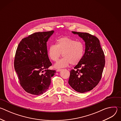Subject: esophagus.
<instances>
[{"instance_id": "1", "label": "esophagus", "mask_w": 121, "mask_h": 121, "mask_svg": "<svg viewBox=\"0 0 121 121\" xmlns=\"http://www.w3.org/2000/svg\"><path fill=\"white\" fill-rule=\"evenodd\" d=\"M61 70H62L61 69H57L56 71V72H60Z\"/></svg>"}]
</instances>
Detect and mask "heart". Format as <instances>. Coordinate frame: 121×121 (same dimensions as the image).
Returning a JSON list of instances; mask_svg holds the SVG:
<instances>
[{"instance_id":"b5f03b06","label":"heart","mask_w":121,"mask_h":121,"mask_svg":"<svg viewBox=\"0 0 121 121\" xmlns=\"http://www.w3.org/2000/svg\"><path fill=\"white\" fill-rule=\"evenodd\" d=\"M85 52V46L80 41L68 37H60L56 40V44H52L48 49L49 57L53 61H57L62 56L63 58L55 64L56 68H61L78 64L82 60Z\"/></svg>"}]
</instances>
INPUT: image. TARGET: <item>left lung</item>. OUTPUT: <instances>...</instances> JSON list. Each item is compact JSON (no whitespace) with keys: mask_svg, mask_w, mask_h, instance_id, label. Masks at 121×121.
I'll list each match as a JSON object with an SVG mask.
<instances>
[{"mask_svg":"<svg viewBox=\"0 0 121 121\" xmlns=\"http://www.w3.org/2000/svg\"><path fill=\"white\" fill-rule=\"evenodd\" d=\"M82 38L85 50L81 61L70 71L68 83L75 91L84 93L92 90L99 83L105 60L99 40L86 32L72 31Z\"/></svg>","mask_w":121,"mask_h":121,"instance_id":"8db88e82","label":"left lung"}]
</instances>
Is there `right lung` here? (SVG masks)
I'll use <instances>...</instances> for the list:
<instances>
[{"label": "right lung", "instance_id": "add662e5", "mask_svg": "<svg viewBox=\"0 0 121 121\" xmlns=\"http://www.w3.org/2000/svg\"><path fill=\"white\" fill-rule=\"evenodd\" d=\"M54 32L51 30L31 34L22 39L17 47L15 70L22 88L31 94L44 93L56 72L48 69L52 63L48 56L47 42Z\"/></svg>", "mask_w": 121, "mask_h": 121}]
</instances>
